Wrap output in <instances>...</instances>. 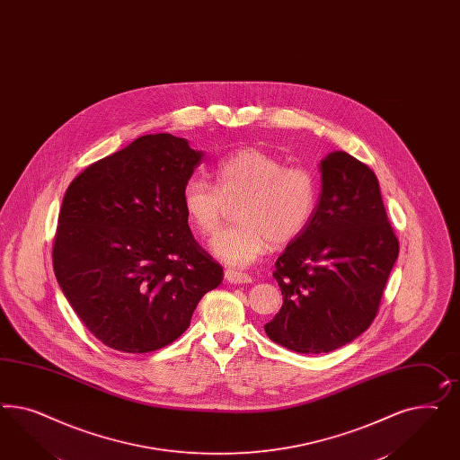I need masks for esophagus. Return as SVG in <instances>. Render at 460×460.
<instances>
[{
    "label": "esophagus",
    "mask_w": 460,
    "mask_h": 460,
    "mask_svg": "<svg viewBox=\"0 0 460 460\" xmlns=\"http://www.w3.org/2000/svg\"><path fill=\"white\" fill-rule=\"evenodd\" d=\"M225 280L230 284H250L252 277L243 274V272H236L234 269H226L225 270Z\"/></svg>",
    "instance_id": "1"
}]
</instances>
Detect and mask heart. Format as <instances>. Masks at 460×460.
I'll use <instances>...</instances> for the list:
<instances>
[{
	"mask_svg": "<svg viewBox=\"0 0 460 460\" xmlns=\"http://www.w3.org/2000/svg\"><path fill=\"white\" fill-rule=\"evenodd\" d=\"M217 186L190 178L183 186V208L203 235L215 234L226 203L235 205L236 226L210 242V252L232 267H247L272 247H284L301 235L317 198L314 174L257 146L236 149L215 168Z\"/></svg>",
	"mask_w": 460,
	"mask_h": 460,
	"instance_id": "heart-1",
	"label": "heart"
}]
</instances>
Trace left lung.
Instances as JSON below:
<instances>
[{"label":"left lung","mask_w":460,"mask_h":460,"mask_svg":"<svg viewBox=\"0 0 460 460\" xmlns=\"http://www.w3.org/2000/svg\"><path fill=\"white\" fill-rule=\"evenodd\" d=\"M319 170L313 217L277 259L284 304L263 326L304 355L334 351L369 328L398 259L376 174L344 151L329 153Z\"/></svg>","instance_id":"obj_1"}]
</instances>
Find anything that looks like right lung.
<instances>
[{
	"label": "right lung",
	"instance_id": "right-lung-1",
	"mask_svg": "<svg viewBox=\"0 0 460 460\" xmlns=\"http://www.w3.org/2000/svg\"><path fill=\"white\" fill-rule=\"evenodd\" d=\"M201 158L183 137L147 134L66 188L53 270L80 321L112 349L168 346L224 280L193 238L181 199Z\"/></svg>",
	"mask_w": 460,
	"mask_h": 460
}]
</instances>
